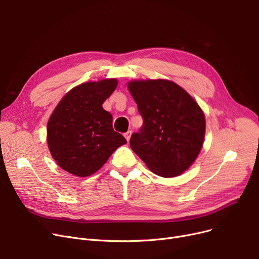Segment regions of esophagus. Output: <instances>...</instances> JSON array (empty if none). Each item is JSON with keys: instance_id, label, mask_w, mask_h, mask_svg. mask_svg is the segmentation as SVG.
Masks as SVG:
<instances>
[{"instance_id": "1", "label": "esophagus", "mask_w": 259, "mask_h": 259, "mask_svg": "<svg viewBox=\"0 0 259 259\" xmlns=\"http://www.w3.org/2000/svg\"><path fill=\"white\" fill-rule=\"evenodd\" d=\"M131 134H132V132L129 130V131H127L125 134H124V136L126 137V140H127V142H129L130 141V137H131Z\"/></svg>"}]
</instances>
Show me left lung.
I'll return each mask as SVG.
<instances>
[{
  "label": "left lung",
  "instance_id": "8db88e82",
  "mask_svg": "<svg viewBox=\"0 0 259 259\" xmlns=\"http://www.w3.org/2000/svg\"><path fill=\"white\" fill-rule=\"evenodd\" d=\"M128 89L144 122L131 135V149L154 174L179 176L193 164L203 146L202 109L171 81H131Z\"/></svg>",
  "mask_w": 259,
  "mask_h": 259
}]
</instances>
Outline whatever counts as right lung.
I'll return each instance as SVG.
<instances>
[{
	"label": "right lung",
	"mask_w": 259,
	"mask_h": 259,
	"mask_svg": "<svg viewBox=\"0 0 259 259\" xmlns=\"http://www.w3.org/2000/svg\"><path fill=\"white\" fill-rule=\"evenodd\" d=\"M117 80L86 82L68 92L52 113L47 128L49 150L64 170L91 176L127 141L112 127V115L102 104Z\"/></svg>",
	"instance_id": "1"
}]
</instances>
